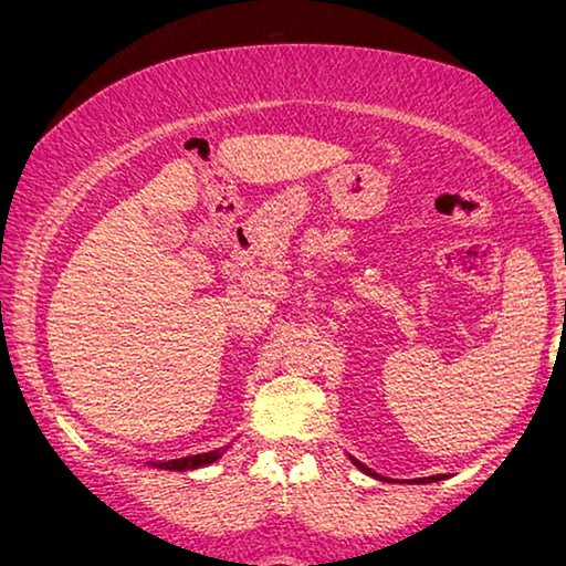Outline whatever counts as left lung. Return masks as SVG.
<instances>
[{"mask_svg": "<svg viewBox=\"0 0 566 566\" xmlns=\"http://www.w3.org/2000/svg\"><path fill=\"white\" fill-rule=\"evenodd\" d=\"M352 462H355L357 467H359V470H363V472H367V474H373V470H370V467H365L363 462H357V460H352ZM433 480H439V474H433V478H426V480H416V482H433Z\"/></svg>", "mask_w": 566, "mask_h": 566, "instance_id": "8db88e82", "label": "left lung"}]
</instances>
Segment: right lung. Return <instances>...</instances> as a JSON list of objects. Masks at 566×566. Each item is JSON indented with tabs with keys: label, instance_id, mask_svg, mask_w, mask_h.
<instances>
[{
	"label": "right lung",
	"instance_id": "1",
	"mask_svg": "<svg viewBox=\"0 0 566 566\" xmlns=\"http://www.w3.org/2000/svg\"><path fill=\"white\" fill-rule=\"evenodd\" d=\"M222 457V449H214V452L207 454H191V457H181V460H168V462H158L163 470H196V467L211 464Z\"/></svg>",
	"mask_w": 566,
	"mask_h": 566
}]
</instances>
